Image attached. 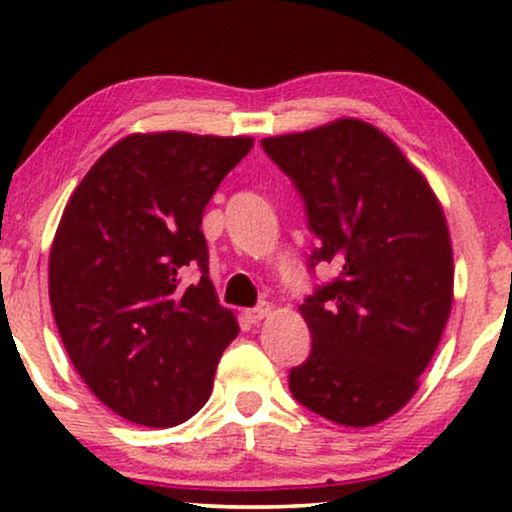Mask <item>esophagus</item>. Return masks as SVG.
Masks as SVG:
<instances>
[{
  "mask_svg": "<svg viewBox=\"0 0 512 512\" xmlns=\"http://www.w3.org/2000/svg\"><path fill=\"white\" fill-rule=\"evenodd\" d=\"M270 314V305H258V307H251V310L244 312V317H247L249 324H258V321L265 319Z\"/></svg>",
  "mask_w": 512,
  "mask_h": 512,
  "instance_id": "obj_1",
  "label": "esophagus"
}]
</instances>
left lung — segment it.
Returning <instances> with one entry per match:
<instances>
[{
  "label": "left lung",
  "mask_w": 512,
  "mask_h": 512,
  "mask_svg": "<svg viewBox=\"0 0 512 512\" xmlns=\"http://www.w3.org/2000/svg\"><path fill=\"white\" fill-rule=\"evenodd\" d=\"M317 237L310 268L338 277L298 307L310 356L291 368L293 398L342 426H373L417 391L452 307V244L431 186L401 149L356 118L268 137Z\"/></svg>",
  "instance_id": "8db88e82"
}]
</instances>
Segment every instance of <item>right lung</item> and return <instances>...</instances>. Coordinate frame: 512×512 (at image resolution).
Returning a JSON list of instances; mask_svg holds the SVG:
<instances>
[{
  "label": "right lung",
  "mask_w": 512,
  "mask_h": 512,
  "mask_svg": "<svg viewBox=\"0 0 512 512\" xmlns=\"http://www.w3.org/2000/svg\"><path fill=\"white\" fill-rule=\"evenodd\" d=\"M251 137L130 135L76 186L48 261L62 345L100 401L128 422L167 429L212 394L235 314L209 282L202 214ZM201 272L180 284L188 268Z\"/></svg>",
  "instance_id": "1"
}]
</instances>
